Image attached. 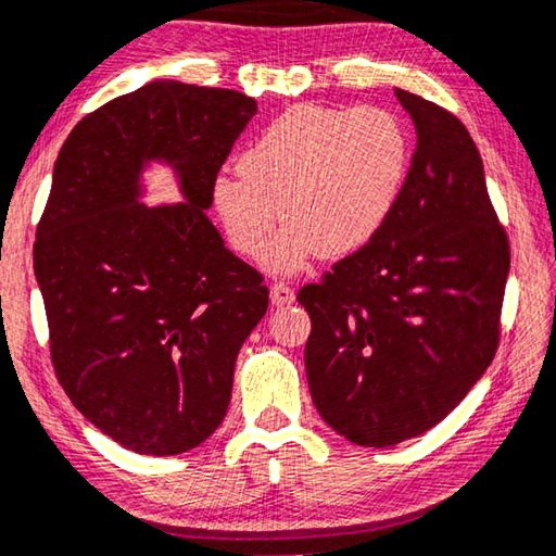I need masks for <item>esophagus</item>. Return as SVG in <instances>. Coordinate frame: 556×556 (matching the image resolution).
<instances>
[{
  "mask_svg": "<svg viewBox=\"0 0 556 556\" xmlns=\"http://www.w3.org/2000/svg\"><path fill=\"white\" fill-rule=\"evenodd\" d=\"M269 300L275 306L294 302V289L289 287L287 281H275V285H271V289H269Z\"/></svg>",
  "mask_w": 556,
  "mask_h": 556,
  "instance_id": "34e87169",
  "label": "esophagus"
}]
</instances>
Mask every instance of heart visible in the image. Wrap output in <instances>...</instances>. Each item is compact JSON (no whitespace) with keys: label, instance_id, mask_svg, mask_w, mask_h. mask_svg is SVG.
<instances>
[{"label":"heart","instance_id":"b5f03b06","mask_svg":"<svg viewBox=\"0 0 556 556\" xmlns=\"http://www.w3.org/2000/svg\"><path fill=\"white\" fill-rule=\"evenodd\" d=\"M412 135L384 106L300 104L269 124L219 174L212 206L229 244L262 260L281 225L271 262L300 269L309 256H346L369 244L407 187Z\"/></svg>","mask_w":556,"mask_h":556}]
</instances>
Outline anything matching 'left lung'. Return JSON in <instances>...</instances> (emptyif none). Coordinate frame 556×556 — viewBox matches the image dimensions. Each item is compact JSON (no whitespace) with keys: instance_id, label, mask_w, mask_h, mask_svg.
<instances>
[{"instance_id":"left-lung-1","label":"left lung","mask_w":556,"mask_h":556,"mask_svg":"<svg viewBox=\"0 0 556 556\" xmlns=\"http://www.w3.org/2000/svg\"><path fill=\"white\" fill-rule=\"evenodd\" d=\"M417 129L407 187L382 231L296 294L312 319L306 382L321 419L362 446L425 434L500 346L509 239L482 156L452 112L394 89Z\"/></svg>"}]
</instances>
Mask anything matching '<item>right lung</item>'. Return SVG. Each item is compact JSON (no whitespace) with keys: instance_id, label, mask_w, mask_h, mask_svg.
<instances>
[{"instance_id":"1","label":"right lung","mask_w":556,"mask_h":556,"mask_svg":"<svg viewBox=\"0 0 556 556\" xmlns=\"http://www.w3.org/2000/svg\"><path fill=\"white\" fill-rule=\"evenodd\" d=\"M254 114L235 89L156 79L87 114L54 162L35 242L54 375L137 454L189 452L222 425L237 354L267 312L264 277L206 217ZM149 161L173 164L185 203L138 202Z\"/></svg>"}]
</instances>
